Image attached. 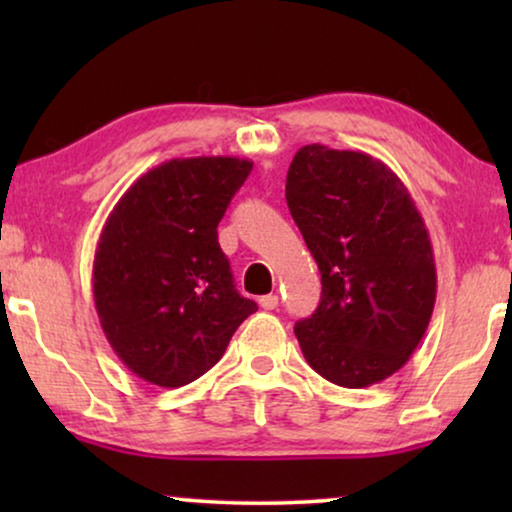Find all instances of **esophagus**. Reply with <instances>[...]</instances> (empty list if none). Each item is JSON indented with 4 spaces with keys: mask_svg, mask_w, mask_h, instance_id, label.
I'll return each instance as SVG.
<instances>
[{
    "mask_svg": "<svg viewBox=\"0 0 512 512\" xmlns=\"http://www.w3.org/2000/svg\"><path fill=\"white\" fill-rule=\"evenodd\" d=\"M258 305H261L263 310H275V307L279 305V298L275 296V293H270V296H263L261 300H258Z\"/></svg>",
    "mask_w": 512,
    "mask_h": 512,
    "instance_id": "obj_1",
    "label": "esophagus"
}]
</instances>
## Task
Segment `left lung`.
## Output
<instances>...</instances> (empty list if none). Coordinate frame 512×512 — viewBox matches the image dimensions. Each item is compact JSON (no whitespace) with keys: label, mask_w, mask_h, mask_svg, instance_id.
<instances>
[{"label":"left lung","mask_w":512,"mask_h":512,"mask_svg":"<svg viewBox=\"0 0 512 512\" xmlns=\"http://www.w3.org/2000/svg\"><path fill=\"white\" fill-rule=\"evenodd\" d=\"M286 205L321 272V300L298 321L307 363L328 382L387 380L422 342L436 263L408 188L363 151L307 144L286 174Z\"/></svg>","instance_id":"1"}]
</instances>
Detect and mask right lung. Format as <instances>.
I'll return each instance as SVG.
<instances>
[{
	"label": "right lung",
	"instance_id": "1",
	"mask_svg": "<svg viewBox=\"0 0 512 512\" xmlns=\"http://www.w3.org/2000/svg\"><path fill=\"white\" fill-rule=\"evenodd\" d=\"M251 167L230 156L167 160L111 209L95 249V310L142 380L165 389L198 380L258 310L237 293L216 233Z\"/></svg>",
	"mask_w": 512,
	"mask_h": 512
}]
</instances>
